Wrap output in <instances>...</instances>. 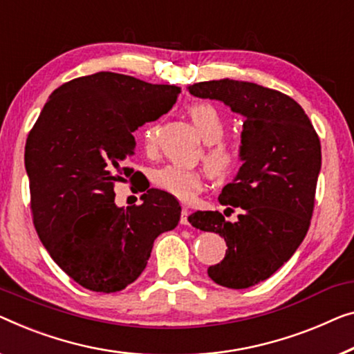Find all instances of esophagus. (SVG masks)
Segmentation results:
<instances>
[{
    "mask_svg": "<svg viewBox=\"0 0 354 354\" xmlns=\"http://www.w3.org/2000/svg\"><path fill=\"white\" fill-rule=\"evenodd\" d=\"M187 216H189V209L187 208H183V211H181V221H179V223H181L183 225H189Z\"/></svg>",
    "mask_w": 354,
    "mask_h": 354,
    "instance_id": "34e87169",
    "label": "esophagus"
}]
</instances>
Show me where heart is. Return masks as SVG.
<instances>
[{"label": "heart", "mask_w": 354, "mask_h": 354, "mask_svg": "<svg viewBox=\"0 0 354 354\" xmlns=\"http://www.w3.org/2000/svg\"><path fill=\"white\" fill-rule=\"evenodd\" d=\"M194 125L197 127L200 136L207 141L208 146L203 152V162L208 175L213 179H225L236 170L240 163V149L232 141L223 140L225 131L224 119L218 108L209 103H192L187 108ZM157 124H147L141 130L146 149H152L157 141ZM156 187L176 197L181 202H192L200 191L203 189L202 173L194 168L183 167H163L152 176Z\"/></svg>", "instance_id": "b5f03b06"}]
</instances>
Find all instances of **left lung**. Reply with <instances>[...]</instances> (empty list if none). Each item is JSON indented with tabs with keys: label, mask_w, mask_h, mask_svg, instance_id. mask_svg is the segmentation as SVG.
Instances as JSON below:
<instances>
[{
	"label": "left lung",
	"mask_w": 354,
	"mask_h": 354,
	"mask_svg": "<svg viewBox=\"0 0 354 354\" xmlns=\"http://www.w3.org/2000/svg\"><path fill=\"white\" fill-rule=\"evenodd\" d=\"M194 97L219 100L245 118L239 175L219 203L240 208L236 223L219 211L189 216L195 229L225 240L224 259L208 268L214 283L245 289L270 278L302 243L315 208L321 143L291 97L252 82L221 79L189 86Z\"/></svg>",
	"instance_id": "left-lung-1"
}]
</instances>
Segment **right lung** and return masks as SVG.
Returning <instances> with one entry per match:
<instances>
[{
	"mask_svg": "<svg viewBox=\"0 0 354 354\" xmlns=\"http://www.w3.org/2000/svg\"><path fill=\"white\" fill-rule=\"evenodd\" d=\"M181 88L100 71L60 86L25 145L30 205L41 243L68 277L95 292H118L145 270L154 240L179 223L173 195L147 189L143 203L115 207L114 186L133 131L175 104ZM143 189L141 192H145Z\"/></svg>",
	"mask_w": 354,
	"mask_h": 354,
	"instance_id": "1",
	"label": "right lung"
}]
</instances>
